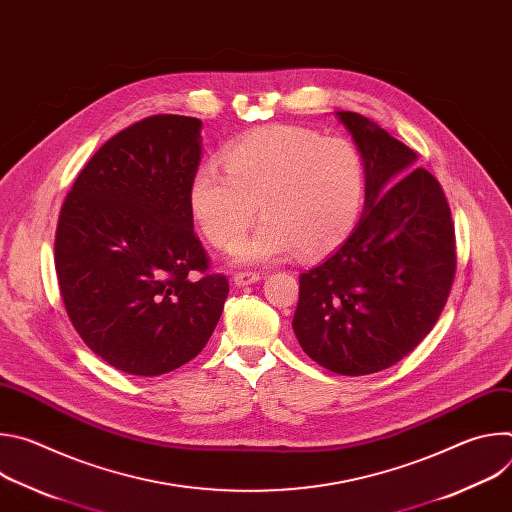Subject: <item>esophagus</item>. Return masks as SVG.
I'll use <instances>...</instances> for the list:
<instances>
[{
	"label": "esophagus",
	"instance_id": "1",
	"mask_svg": "<svg viewBox=\"0 0 512 512\" xmlns=\"http://www.w3.org/2000/svg\"><path fill=\"white\" fill-rule=\"evenodd\" d=\"M261 279V275L259 273H255V271H237L235 275H233V281H235V285H251V283H255V281H259Z\"/></svg>",
	"mask_w": 512,
	"mask_h": 512
}]
</instances>
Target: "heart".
I'll return each mask as SVG.
<instances>
[{
  "label": "heart",
  "instance_id": "heart-1",
  "mask_svg": "<svg viewBox=\"0 0 512 512\" xmlns=\"http://www.w3.org/2000/svg\"><path fill=\"white\" fill-rule=\"evenodd\" d=\"M225 170L200 164L188 204L216 247H231L260 204L262 225L233 249L239 263L267 265L298 253L316 257L352 231L362 198V160L342 137L298 125H265L243 133L223 152Z\"/></svg>",
  "mask_w": 512,
  "mask_h": 512
}]
</instances>
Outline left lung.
Here are the masks:
<instances>
[{
	"instance_id": "obj_1",
	"label": "left lung",
	"mask_w": 512,
	"mask_h": 512,
	"mask_svg": "<svg viewBox=\"0 0 512 512\" xmlns=\"http://www.w3.org/2000/svg\"><path fill=\"white\" fill-rule=\"evenodd\" d=\"M336 117L364 164V212L324 263L300 275L294 332L320 367L360 377L393 367L440 318L456 275L446 194L417 154L371 119Z\"/></svg>"
}]
</instances>
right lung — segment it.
Masks as SVG:
<instances>
[{
  "instance_id": "1",
  "label": "right lung",
  "mask_w": 512,
  "mask_h": 512,
  "mask_svg": "<svg viewBox=\"0 0 512 512\" xmlns=\"http://www.w3.org/2000/svg\"><path fill=\"white\" fill-rule=\"evenodd\" d=\"M202 121L152 115L113 135L68 192L54 263L66 314L107 364L158 377L212 336L229 281L208 273L188 188Z\"/></svg>"
}]
</instances>
